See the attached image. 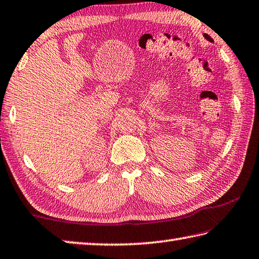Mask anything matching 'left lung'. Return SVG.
Masks as SVG:
<instances>
[{"label":"left lung","mask_w":259,"mask_h":259,"mask_svg":"<svg viewBox=\"0 0 259 259\" xmlns=\"http://www.w3.org/2000/svg\"><path fill=\"white\" fill-rule=\"evenodd\" d=\"M204 37H205V38L207 39V40H209V41H214L213 38H211V37H210L209 35H207V34H204Z\"/></svg>","instance_id":"8db88e82"}]
</instances>
